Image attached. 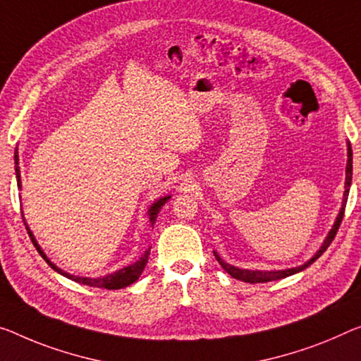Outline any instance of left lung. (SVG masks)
<instances>
[{
	"label": "left lung",
	"instance_id": "8db88e82",
	"mask_svg": "<svg viewBox=\"0 0 361 361\" xmlns=\"http://www.w3.org/2000/svg\"><path fill=\"white\" fill-rule=\"evenodd\" d=\"M350 184H352V147H350V142H347V166H345V190H343V198H342V204H341V209H339V214H337V218L334 221V224H332L331 231L328 232V235L321 243V247L318 250L314 252V255L310 259H307L303 264L300 266H295V268H286V269H271V271H266V269H245V268H238V266L234 264H229L227 262H224L223 258L219 257L218 252H214V257L218 259V263L223 266V269L226 271L227 274H231L234 279L238 281H243V282H271V281H277V279H284V277H289L292 274H297L303 271L305 268H308L310 264L314 263L316 259H318L321 255L326 252V248L331 245L332 238L336 237V232L339 229V226L342 223V218H343V209H345V204H347V197H348V190H350Z\"/></svg>",
	"mask_w": 361,
	"mask_h": 361
}]
</instances>
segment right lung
I'll use <instances>...</instances> for the list:
<instances>
[{
  "mask_svg": "<svg viewBox=\"0 0 361 361\" xmlns=\"http://www.w3.org/2000/svg\"><path fill=\"white\" fill-rule=\"evenodd\" d=\"M14 163H16V179H18V187L19 188H22V180H20V169H19V154H18V148H16V152H14ZM171 198V195H166V197H161V198H158L157 202H153L152 204H149V208H148V212H147V216H148V221H149V224H154V221H157V218H158V213L161 212V208H163V204L168 202V200ZM22 218H24V216H22ZM24 224H25V227H27V232H29V235H30V238H32V242H33V245H35V248L38 250V253L42 255L43 257V259H45V262L51 266V268L56 271V273H59L61 276H64V277H68V279H71V281H75V282H79V284H84V286H90V287H99V289H109V290H118V289H124V287H127V286H130L132 282H135L138 277H140V274L143 273V269H145V266H147V262H148V255H149V248L148 250L142 255L140 258L137 259V262H134V263H130V264H127V266H123V268L121 269H118V271H114V273H111V274H106V276H99V277H85V276H74V274H71V273H66V271H63L61 268H58L56 264H54L51 259H49L48 257H47V253L43 252V248L38 245V242H37V238H35V235H33V232L30 231V227L27 226V223H25V218H24Z\"/></svg>",
  "mask_w": 361,
  "mask_h": 361,
  "instance_id": "1",
  "label": "right lung"
}]
</instances>
